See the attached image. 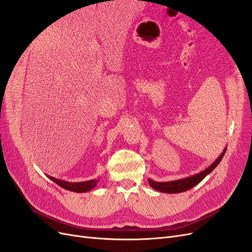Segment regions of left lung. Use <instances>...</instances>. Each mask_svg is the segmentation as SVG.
<instances>
[{
	"instance_id": "1",
	"label": "left lung",
	"mask_w": 252,
	"mask_h": 252,
	"mask_svg": "<svg viewBox=\"0 0 252 252\" xmlns=\"http://www.w3.org/2000/svg\"><path fill=\"white\" fill-rule=\"evenodd\" d=\"M226 152V148L224 149V151L222 152V154L219 156L216 161L213 162V164H210L207 168H205L204 170H202L201 173L196 174L190 177H186L183 178V179H179V180H174V181H167V182H157L154 181L152 179H148L149 184L152 186L154 189H156L158 191L161 192H167V193H178V192H182V191H186L190 189H192L193 186H196L197 184H199L204 178L213 172V170L218 166V164L220 163L224 154Z\"/></svg>"
}]
</instances>
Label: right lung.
Wrapping results in <instances>:
<instances>
[{"mask_svg":"<svg viewBox=\"0 0 252 252\" xmlns=\"http://www.w3.org/2000/svg\"><path fill=\"white\" fill-rule=\"evenodd\" d=\"M49 177V179H51L53 182H55L58 185H60L61 188L70 190V191H74V192H87L93 189L95 186L98 183V180H89V181H84V182H68V181H63L56 179V178H53L51 176Z\"/></svg>","mask_w":252,"mask_h":252,"instance_id":"add662e5","label":"right lung"}]
</instances>
